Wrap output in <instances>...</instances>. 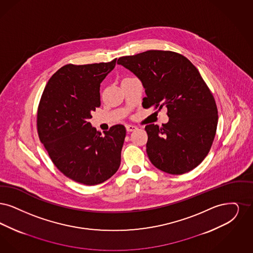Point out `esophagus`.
Masks as SVG:
<instances>
[{
  "mask_svg": "<svg viewBox=\"0 0 253 253\" xmlns=\"http://www.w3.org/2000/svg\"><path fill=\"white\" fill-rule=\"evenodd\" d=\"M126 131L131 132L136 130V129H137V126H132V125H126Z\"/></svg>",
  "mask_w": 253,
  "mask_h": 253,
  "instance_id": "esophagus-1",
  "label": "esophagus"
}]
</instances>
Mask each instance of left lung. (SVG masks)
<instances>
[{
  "label": "left lung",
  "mask_w": 253,
  "mask_h": 253,
  "mask_svg": "<svg viewBox=\"0 0 253 253\" xmlns=\"http://www.w3.org/2000/svg\"><path fill=\"white\" fill-rule=\"evenodd\" d=\"M117 63L140 79L146 97L143 106L167 108L169 121L147 125L146 153L158 169L187 173L209 153L217 126V108L198 69L182 55L149 50L122 56Z\"/></svg>",
  "instance_id": "8db88e82"
}]
</instances>
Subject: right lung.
<instances>
[{
    "label": "right lung",
    "instance_id": "1",
    "mask_svg": "<svg viewBox=\"0 0 253 253\" xmlns=\"http://www.w3.org/2000/svg\"><path fill=\"white\" fill-rule=\"evenodd\" d=\"M115 65L116 58L65 65L49 79L40 102L41 142L61 173L85 185L106 181L121 164L126 127L116 125L102 135L88 122L101 104L100 84Z\"/></svg>",
    "mask_w": 253,
    "mask_h": 253
}]
</instances>
